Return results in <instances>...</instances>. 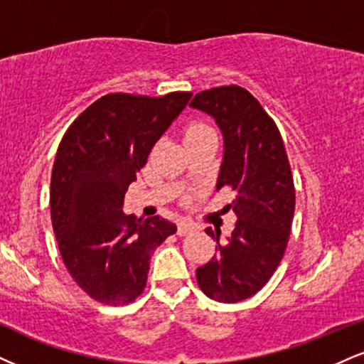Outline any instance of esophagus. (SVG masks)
<instances>
[{
    "mask_svg": "<svg viewBox=\"0 0 364 364\" xmlns=\"http://www.w3.org/2000/svg\"><path fill=\"white\" fill-rule=\"evenodd\" d=\"M195 230V225L193 224H190V222H186V220H183V222H179L178 224V235H188V234H191V232Z\"/></svg>",
    "mask_w": 364,
    "mask_h": 364,
    "instance_id": "1",
    "label": "esophagus"
}]
</instances>
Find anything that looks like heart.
<instances>
[{
	"instance_id": "b5f03b06",
	"label": "heart",
	"mask_w": 364,
	"mask_h": 364,
	"mask_svg": "<svg viewBox=\"0 0 364 364\" xmlns=\"http://www.w3.org/2000/svg\"><path fill=\"white\" fill-rule=\"evenodd\" d=\"M213 135H215V132H213L207 124H203V122L193 120L185 127V144L196 142V140H203L207 137H213Z\"/></svg>"
}]
</instances>
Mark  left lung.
Here are the masks:
<instances>
[{
	"label": "left lung",
	"instance_id": "1",
	"mask_svg": "<svg viewBox=\"0 0 364 364\" xmlns=\"http://www.w3.org/2000/svg\"><path fill=\"white\" fill-rule=\"evenodd\" d=\"M190 107L215 118L224 134V163L217 191L235 193L227 210L237 217L225 244L220 230L205 229L217 240V254L196 269L208 299L237 304L256 295L282 262L295 212V185L277 124L247 90L237 85L200 91Z\"/></svg>",
	"mask_w": 364,
	"mask_h": 364
}]
</instances>
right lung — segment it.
Wrapping results in <instances>:
<instances>
[{"label":"right lung","mask_w":364,"mask_h":364,"mask_svg":"<svg viewBox=\"0 0 364 364\" xmlns=\"http://www.w3.org/2000/svg\"><path fill=\"white\" fill-rule=\"evenodd\" d=\"M191 98L110 93L65 130L52 168L50 217L74 282L103 305H129L147 284L156 247L176 232L161 217L124 213L127 188Z\"/></svg>","instance_id":"obj_1"}]
</instances>
